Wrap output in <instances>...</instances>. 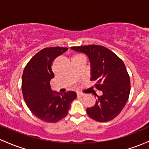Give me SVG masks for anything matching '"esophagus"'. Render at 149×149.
<instances>
[{"label": "esophagus", "instance_id": "34e87169", "mask_svg": "<svg viewBox=\"0 0 149 149\" xmlns=\"http://www.w3.org/2000/svg\"><path fill=\"white\" fill-rule=\"evenodd\" d=\"M84 96V94L83 93H77V97H81Z\"/></svg>", "mask_w": 149, "mask_h": 149}]
</instances>
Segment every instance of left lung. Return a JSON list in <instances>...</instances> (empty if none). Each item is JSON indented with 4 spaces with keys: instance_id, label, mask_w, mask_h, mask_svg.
<instances>
[{
    "instance_id": "8db88e82",
    "label": "left lung",
    "mask_w": 149,
    "mask_h": 149,
    "mask_svg": "<svg viewBox=\"0 0 149 149\" xmlns=\"http://www.w3.org/2000/svg\"><path fill=\"white\" fill-rule=\"evenodd\" d=\"M86 54L91 65V81L96 89L102 91L95 105L87 108L90 117L100 122L115 118L122 112L130 96V78L123 61L113 52L100 45L72 47Z\"/></svg>"
}]
</instances>
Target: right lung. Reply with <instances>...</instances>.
Segmentation results:
<instances>
[{
	"label": "right lung",
	"instance_id": "right-lung-1",
	"mask_svg": "<svg viewBox=\"0 0 149 149\" xmlns=\"http://www.w3.org/2000/svg\"><path fill=\"white\" fill-rule=\"evenodd\" d=\"M68 50L66 47H47L29 60L22 76V91L26 104L37 118L56 123L68 113L71 103L76 98L73 91L53 94L50 81L54 77L52 63Z\"/></svg>",
	"mask_w": 149,
	"mask_h": 149
}]
</instances>
